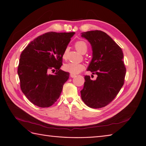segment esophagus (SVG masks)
<instances>
[{"label": "esophagus", "mask_w": 146, "mask_h": 146, "mask_svg": "<svg viewBox=\"0 0 146 146\" xmlns=\"http://www.w3.org/2000/svg\"><path fill=\"white\" fill-rule=\"evenodd\" d=\"M76 76V74H73V73H70V77H71V78H74Z\"/></svg>", "instance_id": "34e87169"}]
</instances>
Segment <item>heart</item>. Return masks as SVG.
I'll list each match as a JSON object with an SVG mask.
<instances>
[{
  "instance_id": "1",
  "label": "heart",
  "mask_w": 146,
  "mask_h": 146,
  "mask_svg": "<svg viewBox=\"0 0 146 146\" xmlns=\"http://www.w3.org/2000/svg\"><path fill=\"white\" fill-rule=\"evenodd\" d=\"M74 47L76 49L82 54H85L88 50V44L87 42L83 40H79L77 41L74 44ZM68 52V47L65 48L63 53H62V58L66 59L67 58V53ZM63 68L66 72H69L73 74H78L80 72H81L84 69V66L82 64L77 63V62H68L64 65L63 66Z\"/></svg>"
}]
</instances>
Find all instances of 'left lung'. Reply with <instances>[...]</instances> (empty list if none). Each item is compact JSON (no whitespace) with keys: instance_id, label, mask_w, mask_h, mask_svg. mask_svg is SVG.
<instances>
[{"instance_id":"obj_1","label":"left lung","mask_w":146,"mask_h":146,"mask_svg":"<svg viewBox=\"0 0 146 146\" xmlns=\"http://www.w3.org/2000/svg\"><path fill=\"white\" fill-rule=\"evenodd\" d=\"M92 46L93 59L88 71L97 74L96 80L85 76L84 88L80 91L84 103L91 108H100L115 99L125 82L126 72L121 47L102 31L82 33Z\"/></svg>"}]
</instances>
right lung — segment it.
Listing matches in <instances>:
<instances>
[{
    "mask_svg": "<svg viewBox=\"0 0 146 146\" xmlns=\"http://www.w3.org/2000/svg\"><path fill=\"white\" fill-rule=\"evenodd\" d=\"M74 32H47L31 41L21 52L17 73L20 88L31 103L41 108L57 101L69 73L60 69L62 53ZM55 74L48 73L55 71Z\"/></svg>",
    "mask_w": 146,
    "mask_h": 146,
    "instance_id": "obj_1",
    "label": "right lung"
}]
</instances>
